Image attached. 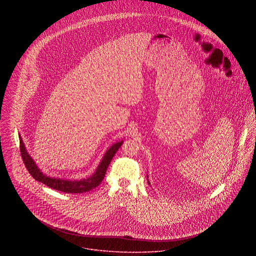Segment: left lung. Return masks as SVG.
<instances>
[{"label":"left lung","mask_w":256,"mask_h":256,"mask_svg":"<svg viewBox=\"0 0 256 256\" xmlns=\"http://www.w3.org/2000/svg\"><path fill=\"white\" fill-rule=\"evenodd\" d=\"M146 178H148V176H146ZM148 184H150V182H148Z\"/></svg>","instance_id":"8db88e82"}]
</instances>
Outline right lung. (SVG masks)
Here are the masks:
<instances>
[{"label": "right lung", "instance_id": "right-lung-1", "mask_svg": "<svg viewBox=\"0 0 256 256\" xmlns=\"http://www.w3.org/2000/svg\"><path fill=\"white\" fill-rule=\"evenodd\" d=\"M18 137H20L22 158L26 168L30 172V176L37 182L43 183L52 189H55V190H58L61 192H65V193H74V194L90 191L94 188L98 187L102 183L104 178L106 170L110 166L112 158L114 156L116 152L123 144V141H119L110 146V148L106 150V152L104 154V156H102V160H100L96 172L90 176H88L86 178L80 180H71L50 178V176H47L46 174H44L42 172V170L37 166L36 162L32 160L30 154H28L20 134L18 135Z\"/></svg>", "mask_w": 256, "mask_h": 256}]
</instances>
